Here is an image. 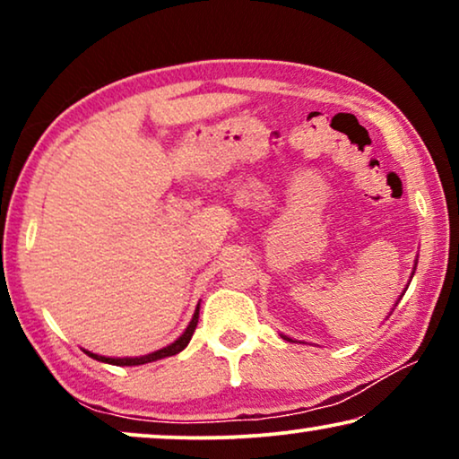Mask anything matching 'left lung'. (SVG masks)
Returning <instances> with one entry per match:
<instances>
[{
	"instance_id": "obj_1",
	"label": "left lung",
	"mask_w": 459,
	"mask_h": 459,
	"mask_svg": "<svg viewBox=\"0 0 459 459\" xmlns=\"http://www.w3.org/2000/svg\"><path fill=\"white\" fill-rule=\"evenodd\" d=\"M416 265H418V261H416ZM416 265H413V272H411V278H413V273H416ZM411 281V280H410ZM405 290H407V288H405ZM405 290L403 292H401V297H403V294H405ZM401 300V299H399ZM399 300H397V303H399ZM397 303H394V305H397ZM393 313V311H391ZM281 338H284V341H288V342H297V341H292V338H288V336H284V334H281Z\"/></svg>"
}]
</instances>
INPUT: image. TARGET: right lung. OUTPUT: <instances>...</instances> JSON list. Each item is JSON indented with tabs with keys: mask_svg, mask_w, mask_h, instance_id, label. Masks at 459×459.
<instances>
[{
	"mask_svg": "<svg viewBox=\"0 0 459 459\" xmlns=\"http://www.w3.org/2000/svg\"><path fill=\"white\" fill-rule=\"evenodd\" d=\"M200 303L196 307V311H194V317L192 322L187 324V328L184 330V334H181L178 341H173L171 344H167V347H162L159 351H154V353H148V355H140V357H104V355H98V353H91V351H85L87 355L91 357V359L96 361H102V363H110V366H143V363H152V361H159V359H165V357H171V355H178L181 353L187 347V342L192 341V334L194 330H196L198 325V316H200Z\"/></svg>",
	"mask_w": 459,
	"mask_h": 459,
	"instance_id": "right-lung-1",
	"label": "right lung"
}]
</instances>
